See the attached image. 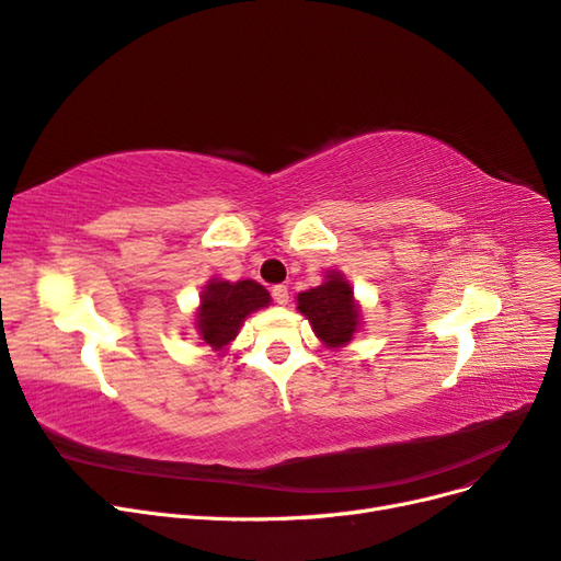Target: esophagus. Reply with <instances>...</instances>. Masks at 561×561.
Returning a JSON list of instances; mask_svg holds the SVG:
<instances>
[{"instance_id":"34e87169","label":"esophagus","mask_w":561,"mask_h":561,"mask_svg":"<svg viewBox=\"0 0 561 561\" xmlns=\"http://www.w3.org/2000/svg\"><path fill=\"white\" fill-rule=\"evenodd\" d=\"M271 295H274V299H276L278 304H287V299H290V290H287L285 285H276L274 290H271Z\"/></svg>"}]
</instances>
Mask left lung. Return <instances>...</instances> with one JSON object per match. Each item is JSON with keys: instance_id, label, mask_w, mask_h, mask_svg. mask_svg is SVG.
Masks as SVG:
<instances>
[{"instance_id": "obj_1", "label": "left lung", "mask_w": 561, "mask_h": 561, "mask_svg": "<svg viewBox=\"0 0 561 561\" xmlns=\"http://www.w3.org/2000/svg\"><path fill=\"white\" fill-rule=\"evenodd\" d=\"M297 311L311 322L318 342L334 351L348 346L363 330V307L339 268L328 271L320 285L297 295Z\"/></svg>"}]
</instances>
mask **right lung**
I'll use <instances>...</instances> for the list:
<instances>
[{"instance_id":"obj_1","label":"right lung","mask_w":561,"mask_h":561,"mask_svg":"<svg viewBox=\"0 0 561 561\" xmlns=\"http://www.w3.org/2000/svg\"><path fill=\"white\" fill-rule=\"evenodd\" d=\"M271 295L257 280H225L210 278L198 295L194 311V330L203 346L215 353H225L239 336L250 313L266 309Z\"/></svg>"}]
</instances>
